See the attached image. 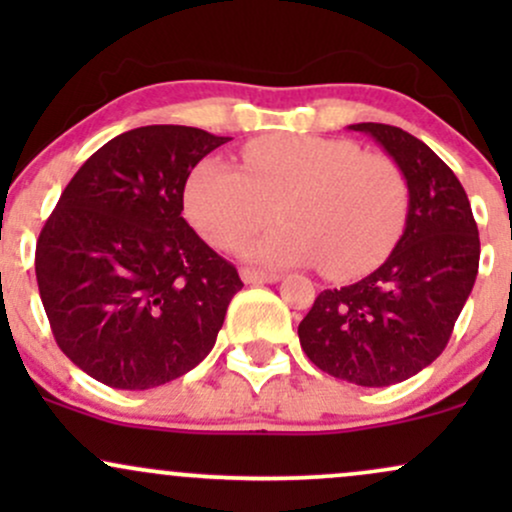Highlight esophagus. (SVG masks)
Masks as SVG:
<instances>
[{"instance_id": "1", "label": "esophagus", "mask_w": 512, "mask_h": 512, "mask_svg": "<svg viewBox=\"0 0 512 512\" xmlns=\"http://www.w3.org/2000/svg\"><path fill=\"white\" fill-rule=\"evenodd\" d=\"M240 279L245 281V284H274V281H279L281 276L276 272H260V269H240Z\"/></svg>"}]
</instances>
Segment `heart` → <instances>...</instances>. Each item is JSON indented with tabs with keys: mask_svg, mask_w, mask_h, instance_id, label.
<instances>
[{
	"mask_svg": "<svg viewBox=\"0 0 512 512\" xmlns=\"http://www.w3.org/2000/svg\"><path fill=\"white\" fill-rule=\"evenodd\" d=\"M248 255L264 264H320L334 279L370 272L390 255L409 214L395 158L349 139L269 134L243 149V168L204 158L185 185V211L204 238L236 250L276 219Z\"/></svg>",
	"mask_w": 512,
	"mask_h": 512,
	"instance_id": "heart-1",
	"label": "heart"
}]
</instances>
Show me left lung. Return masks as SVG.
I'll return each instance as SVG.
<instances>
[{
	"instance_id": "8db88e82",
	"label": "left lung",
	"mask_w": 512,
	"mask_h": 512,
	"mask_svg": "<svg viewBox=\"0 0 512 512\" xmlns=\"http://www.w3.org/2000/svg\"><path fill=\"white\" fill-rule=\"evenodd\" d=\"M366 132L409 182V214L375 272L327 289L298 325L305 356L332 378L363 387L402 383L443 354L479 272V231L460 180L421 139L380 122Z\"/></svg>"
}]
</instances>
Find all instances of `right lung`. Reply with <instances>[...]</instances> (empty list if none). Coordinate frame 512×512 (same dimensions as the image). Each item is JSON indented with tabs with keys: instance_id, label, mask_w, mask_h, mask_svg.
<instances>
[{
	"instance_id": "add662e5",
	"label": "right lung",
	"mask_w": 512,
	"mask_h": 512,
	"mask_svg": "<svg viewBox=\"0 0 512 512\" xmlns=\"http://www.w3.org/2000/svg\"><path fill=\"white\" fill-rule=\"evenodd\" d=\"M228 137L149 125L110 139L64 187L35 245L52 334L74 366L117 390L192 370L243 289L182 219L192 168Z\"/></svg>"
}]
</instances>
